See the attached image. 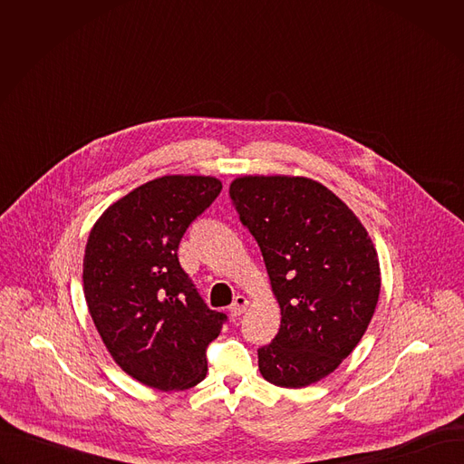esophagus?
<instances>
[{
	"label": "esophagus",
	"mask_w": 464,
	"mask_h": 464,
	"mask_svg": "<svg viewBox=\"0 0 464 464\" xmlns=\"http://www.w3.org/2000/svg\"><path fill=\"white\" fill-rule=\"evenodd\" d=\"M246 308H247V299L244 295H237L235 301L231 303V306H229V314L233 317H238V315H242L246 312Z\"/></svg>",
	"instance_id": "esophagus-1"
}]
</instances>
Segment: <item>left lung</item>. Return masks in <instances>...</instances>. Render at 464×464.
<instances>
[{
  "label": "left lung",
  "mask_w": 464,
  "mask_h": 464,
  "mask_svg": "<svg viewBox=\"0 0 464 464\" xmlns=\"http://www.w3.org/2000/svg\"><path fill=\"white\" fill-rule=\"evenodd\" d=\"M229 196L281 306L277 336L258 349L260 374L279 387L315 383L371 323L380 295L374 244L340 198L308 178L242 176Z\"/></svg>",
  "instance_id": "left-lung-1"
}]
</instances>
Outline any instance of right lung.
<instances>
[{
  "instance_id": "1",
  "label": "right lung",
  "mask_w": 464,
  "mask_h": 464,
  "mask_svg": "<svg viewBox=\"0 0 464 464\" xmlns=\"http://www.w3.org/2000/svg\"><path fill=\"white\" fill-rule=\"evenodd\" d=\"M222 190L211 176H163L111 204L84 253V295L115 363L160 391L208 374L206 351L227 315L211 310L178 260L187 227Z\"/></svg>"
}]
</instances>
